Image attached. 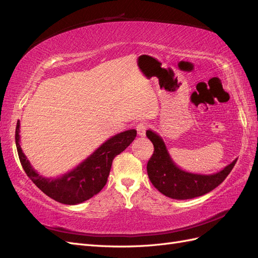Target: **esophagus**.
<instances>
[{
    "label": "esophagus",
    "instance_id": "obj_1",
    "mask_svg": "<svg viewBox=\"0 0 258 258\" xmlns=\"http://www.w3.org/2000/svg\"><path fill=\"white\" fill-rule=\"evenodd\" d=\"M146 130H147L146 122H140L137 124V131L139 136L144 137L146 135Z\"/></svg>",
    "mask_w": 258,
    "mask_h": 258
}]
</instances>
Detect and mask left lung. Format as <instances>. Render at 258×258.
Returning a JSON list of instances; mask_svg holds the SVG:
<instances>
[{
  "label": "left lung",
  "mask_w": 258,
  "mask_h": 258,
  "mask_svg": "<svg viewBox=\"0 0 258 258\" xmlns=\"http://www.w3.org/2000/svg\"><path fill=\"white\" fill-rule=\"evenodd\" d=\"M146 137L154 145V154L147 162L148 177L155 188L172 199H191L210 192L227 177L237 162L235 159L223 170L213 174L190 173L175 165L158 134L147 130Z\"/></svg>",
  "instance_id": "obj_1"
}]
</instances>
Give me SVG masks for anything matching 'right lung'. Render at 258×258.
Wrapping results in <instances>:
<instances>
[{"label": "right lung", "mask_w": 258, "mask_h": 258, "mask_svg": "<svg viewBox=\"0 0 258 258\" xmlns=\"http://www.w3.org/2000/svg\"><path fill=\"white\" fill-rule=\"evenodd\" d=\"M20 121L16 126V146L21 166L38 188L51 199L64 205H77L90 199L103 188L110 174L113 159L132 143L137 130L130 129L110 138L93 152L87 159L70 172L53 177L38 174L31 166L20 147Z\"/></svg>", "instance_id": "1"}]
</instances>
